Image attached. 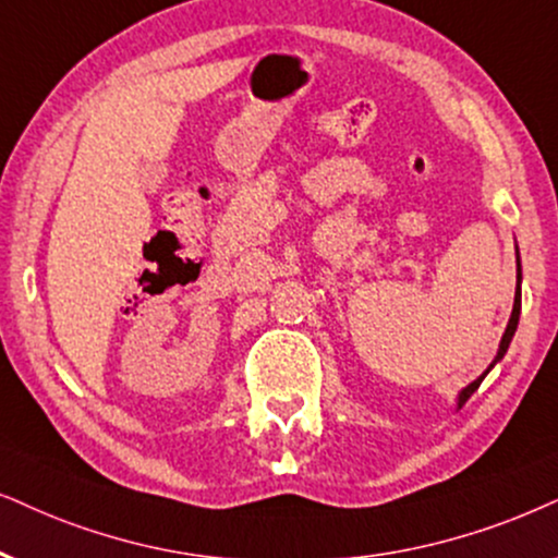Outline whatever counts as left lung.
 I'll return each mask as SVG.
<instances>
[{"instance_id": "1", "label": "left lung", "mask_w": 558, "mask_h": 558, "mask_svg": "<svg viewBox=\"0 0 558 558\" xmlns=\"http://www.w3.org/2000/svg\"><path fill=\"white\" fill-rule=\"evenodd\" d=\"M520 283H523V267H520V252H518V288H514V303H512V314H510V322H507V329H505V335H502V342H499V350H497V355H495V361H492V365L489 368H486V373H489L492 368H495V365L502 361L505 357V352H507V348H510V342H512V337H514V331H518V322H520ZM484 373V376H486ZM484 376H478L474 384H469L466 389H461L458 391V399H456V407L461 409L463 404H466V401L471 399V393H474L478 386H482V380H484Z\"/></svg>"}]
</instances>
